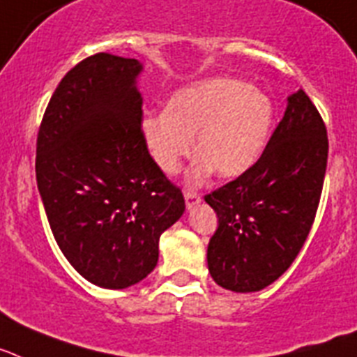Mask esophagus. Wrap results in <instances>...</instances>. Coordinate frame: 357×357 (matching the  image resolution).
<instances>
[{
	"mask_svg": "<svg viewBox=\"0 0 357 357\" xmlns=\"http://www.w3.org/2000/svg\"><path fill=\"white\" fill-rule=\"evenodd\" d=\"M185 201H187V208H192V206H196L199 203L201 196L194 190H185Z\"/></svg>",
	"mask_w": 357,
	"mask_h": 357,
	"instance_id": "obj_1",
	"label": "esophagus"
}]
</instances>
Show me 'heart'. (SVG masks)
<instances>
[{"instance_id": "heart-1", "label": "heart", "mask_w": 357, "mask_h": 357, "mask_svg": "<svg viewBox=\"0 0 357 357\" xmlns=\"http://www.w3.org/2000/svg\"><path fill=\"white\" fill-rule=\"evenodd\" d=\"M275 107L262 89L231 77H215L179 89L165 111L142 120V138L158 169L174 174L183 158L199 153L190 181L210 170L235 178L255 165L271 135Z\"/></svg>"}]
</instances>
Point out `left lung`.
Listing matches in <instances>:
<instances>
[{
    "mask_svg": "<svg viewBox=\"0 0 357 357\" xmlns=\"http://www.w3.org/2000/svg\"><path fill=\"white\" fill-rule=\"evenodd\" d=\"M327 156V127L300 89L255 165L204 196L219 219L206 253L219 286L253 293L293 264L314 222Z\"/></svg>",
    "mask_w": 357,
    "mask_h": 357,
    "instance_id": "obj_1",
    "label": "left lung"
}]
</instances>
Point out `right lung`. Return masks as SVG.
Here are the masks:
<instances>
[{"instance_id": "right-lung-1", "label": "right lung", "mask_w": 357, "mask_h": 357, "mask_svg": "<svg viewBox=\"0 0 357 357\" xmlns=\"http://www.w3.org/2000/svg\"><path fill=\"white\" fill-rule=\"evenodd\" d=\"M136 59L89 55L50 98L37 132L36 178L50 228L95 286L123 289L158 264L160 235L185 212L181 188L142 138Z\"/></svg>"}]
</instances>
